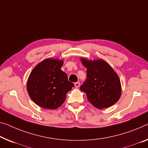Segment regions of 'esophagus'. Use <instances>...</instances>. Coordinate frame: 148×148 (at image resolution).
<instances>
[{
  "mask_svg": "<svg viewBox=\"0 0 148 148\" xmlns=\"http://www.w3.org/2000/svg\"><path fill=\"white\" fill-rule=\"evenodd\" d=\"M75 87H79L80 86V83L79 82H76V83H75Z\"/></svg>",
  "mask_w": 148,
  "mask_h": 148,
  "instance_id": "obj_1",
  "label": "esophagus"
}]
</instances>
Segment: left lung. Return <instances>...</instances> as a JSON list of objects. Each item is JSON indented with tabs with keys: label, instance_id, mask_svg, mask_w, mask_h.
I'll return each instance as SVG.
<instances>
[{
	"label": "left lung",
	"instance_id": "1",
	"mask_svg": "<svg viewBox=\"0 0 148 148\" xmlns=\"http://www.w3.org/2000/svg\"><path fill=\"white\" fill-rule=\"evenodd\" d=\"M81 61L87 71V78L80 89L87 94L88 101L99 109L116 103L121 95V85L116 73L103 60Z\"/></svg>",
	"mask_w": 148,
	"mask_h": 148
}]
</instances>
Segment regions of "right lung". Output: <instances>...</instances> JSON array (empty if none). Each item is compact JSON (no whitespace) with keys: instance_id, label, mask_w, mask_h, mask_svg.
I'll return each instance as SVG.
<instances>
[{"instance_id":"add662e5","label":"right lung","mask_w":148,"mask_h":148,"mask_svg":"<svg viewBox=\"0 0 148 148\" xmlns=\"http://www.w3.org/2000/svg\"><path fill=\"white\" fill-rule=\"evenodd\" d=\"M63 61L46 59L34 67L29 75L27 90L31 99L40 107L56 109L66 99V93L74 87L61 70Z\"/></svg>"}]
</instances>
